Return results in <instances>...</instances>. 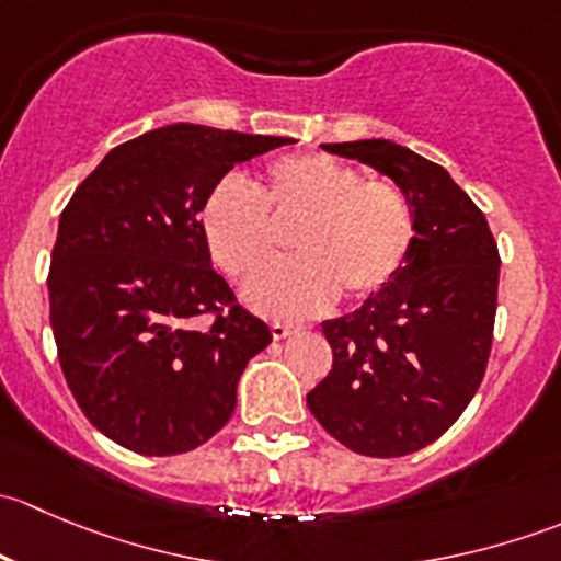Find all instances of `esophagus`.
<instances>
[{
	"mask_svg": "<svg viewBox=\"0 0 561 561\" xmlns=\"http://www.w3.org/2000/svg\"><path fill=\"white\" fill-rule=\"evenodd\" d=\"M296 331V325H293V322H271V336L274 339H287L290 336V333Z\"/></svg>",
	"mask_w": 561,
	"mask_h": 561,
	"instance_id": "obj_1",
	"label": "esophagus"
}]
</instances>
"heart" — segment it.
<instances>
[{
	"mask_svg": "<svg viewBox=\"0 0 561 561\" xmlns=\"http://www.w3.org/2000/svg\"><path fill=\"white\" fill-rule=\"evenodd\" d=\"M295 227L301 259L264 275L278 256L275 225ZM214 263L247 287V301L271 317L317 314L336 298L377 296L401 274L415 244V211L390 181L364 179L328 154H285L265 168L263 186L228 175L201 211Z\"/></svg>",
	"mask_w": 561,
	"mask_h": 561,
	"instance_id": "obj_1",
	"label": "heart"
}]
</instances>
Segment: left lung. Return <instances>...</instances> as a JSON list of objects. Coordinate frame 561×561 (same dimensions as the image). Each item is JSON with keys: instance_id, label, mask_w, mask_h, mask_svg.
<instances>
[{"instance_id": "obj_1", "label": "left lung", "mask_w": 561, "mask_h": 561, "mask_svg": "<svg viewBox=\"0 0 561 561\" xmlns=\"http://www.w3.org/2000/svg\"><path fill=\"white\" fill-rule=\"evenodd\" d=\"M322 149L399 184L415 211V244L386 290L322 322L333 366L307 404L355 454H415L454 426L485 375L500 287L496 241L483 211L437 162L382 138Z\"/></svg>"}]
</instances>
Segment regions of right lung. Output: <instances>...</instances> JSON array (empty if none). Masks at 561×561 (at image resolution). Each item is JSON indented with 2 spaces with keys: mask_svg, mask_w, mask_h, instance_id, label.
Returning a JSON list of instances; mask_svg holds the SVG:
<instances>
[{
  "mask_svg": "<svg viewBox=\"0 0 561 561\" xmlns=\"http://www.w3.org/2000/svg\"><path fill=\"white\" fill-rule=\"evenodd\" d=\"M296 144L203 124L107 151L59 217L48 271L59 364L94 428L144 456L208 443L271 331L211 268L208 192L239 162ZM213 314L197 329L194 317Z\"/></svg>",
  "mask_w": 561,
  "mask_h": 561,
  "instance_id": "right-lung-1",
  "label": "right lung"
}]
</instances>
